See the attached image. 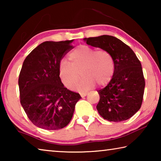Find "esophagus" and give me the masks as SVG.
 Segmentation results:
<instances>
[{
  "mask_svg": "<svg viewBox=\"0 0 161 161\" xmlns=\"http://www.w3.org/2000/svg\"><path fill=\"white\" fill-rule=\"evenodd\" d=\"M80 95H81V97H85V96H86V94H87V93L86 92H80Z\"/></svg>",
  "mask_w": 161,
  "mask_h": 161,
  "instance_id": "obj_1",
  "label": "esophagus"
}]
</instances>
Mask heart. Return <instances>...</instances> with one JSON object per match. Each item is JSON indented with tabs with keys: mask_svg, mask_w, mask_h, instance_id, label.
Segmentation results:
<instances>
[{
	"mask_svg": "<svg viewBox=\"0 0 161 161\" xmlns=\"http://www.w3.org/2000/svg\"><path fill=\"white\" fill-rule=\"evenodd\" d=\"M69 59L71 62L62 59L59 67V77L67 88L72 89L77 84L80 72L84 77L77 85L80 90L90 89L95 84L99 86H106L113 77V58L103 49L95 50L90 46L81 45L70 53Z\"/></svg>",
	"mask_w": 161,
	"mask_h": 161,
	"instance_id": "heart-1",
	"label": "heart"
}]
</instances>
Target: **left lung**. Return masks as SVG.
<instances>
[{"instance_id": "8db88e82", "label": "left lung", "mask_w": 161, "mask_h": 161, "mask_svg": "<svg viewBox=\"0 0 161 161\" xmlns=\"http://www.w3.org/2000/svg\"><path fill=\"white\" fill-rule=\"evenodd\" d=\"M86 44L108 51L114 63L113 77L98 90V112L106 120L119 122L130 119L143 102L145 79L139 59L129 46L111 35L84 38Z\"/></svg>"}]
</instances>
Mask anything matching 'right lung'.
Listing matches in <instances>:
<instances>
[{
    "label": "right lung",
    "mask_w": 161,
    "mask_h": 161,
    "mask_svg": "<svg viewBox=\"0 0 161 161\" xmlns=\"http://www.w3.org/2000/svg\"><path fill=\"white\" fill-rule=\"evenodd\" d=\"M72 40L41 43L23 62L18 79L20 103L35 126L46 130H58L67 126L79 93L67 89L59 77L62 59L74 47Z\"/></svg>",
    "instance_id": "add662e5"
}]
</instances>
